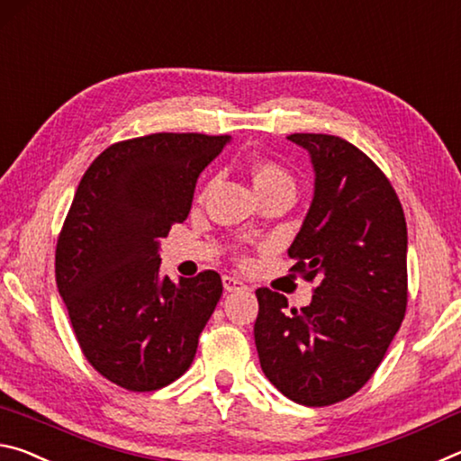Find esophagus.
<instances>
[{
    "label": "esophagus",
    "mask_w": 461,
    "mask_h": 461,
    "mask_svg": "<svg viewBox=\"0 0 461 461\" xmlns=\"http://www.w3.org/2000/svg\"><path fill=\"white\" fill-rule=\"evenodd\" d=\"M222 285L226 292H237V290H245L247 285L239 280V277H232V276H224L222 277Z\"/></svg>",
    "instance_id": "34e87169"
}]
</instances>
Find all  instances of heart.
Returning <instances> with one entry per match:
<instances>
[{
  "instance_id": "heart-1",
  "label": "heart",
  "mask_w": 461,
  "mask_h": 461,
  "mask_svg": "<svg viewBox=\"0 0 461 461\" xmlns=\"http://www.w3.org/2000/svg\"><path fill=\"white\" fill-rule=\"evenodd\" d=\"M253 184L258 192H267L280 185H294L290 173L285 171L282 165L274 161H261L253 167Z\"/></svg>"
}]
</instances>
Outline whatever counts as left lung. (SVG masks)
<instances>
[{"label":"left lung","mask_w":461,"mask_h":461,"mask_svg":"<svg viewBox=\"0 0 461 461\" xmlns=\"http://www.w3.org/2000/svg\"><path fill=\"white\" fill-rule=\"evenodd\" d=\"M288 140L308 150L314 169L311 208L288 255L316 288L300 311L259 288L253 333L263 374L284 396L329 406L372 378L401 329L406 221L388 177L351 142L304 132Z\"/></svg>","instance_id":"obj_1"}]
</instances>
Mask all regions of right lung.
<instances>
[{
  "mask_svg": "<svg viewBox=\"0 0 461 461\" xmlns=\"http://www.w3.org/2000/svg\"><path fill=\"white\" fill-rule=\"evenodd\" d=\"M229 142L198 132L116 142L75 192L57 240V288L83 356L126 390L184 375L222 296L212 269L161 277L159 240L190 214L195 181Z\"/></svg>",
  "mask_w": 461,
  "mask_h": 461,
  "instance_id": "add662e5",
  "label": "right lung"
}]
</instances>
